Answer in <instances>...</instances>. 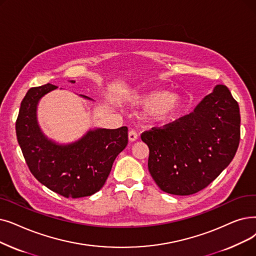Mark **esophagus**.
I'll return each mask as SVG.
<instances>
[{
    "mask_svg": "<svg viewBox=\"0 0 256 256\" xmlns=\"http://www.w3.org/2000/svg\"><path fill=\"white\" fill-rule=\"evenodd\" d=\"M138 139V135L135 130H130L128 132V140L130 141H136Z\"/></svg>",
    "mask_w": 256,
    "mask_h": 256,
    "instance_id": "34e87169",
    "label": "esophagus"
}]
</instances>
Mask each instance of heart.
<instances>
[{
	"instance_id": "obj_1",
	"label": "heart",
	"mask_w": 256,
	"mask_h": 256,
	"mask_svg": "<svg viewBox=\"0 0 256 256\" xmlns=\"http://www.w3.org/2000/svg\"><path fill=\"white\" fill-rule=\"evenodd\" d=\"M134 102L150 108V115L159 121L170 119L181 108L180 98L170 92H158L136 96Z\"/></svg>"
}]
</instances>
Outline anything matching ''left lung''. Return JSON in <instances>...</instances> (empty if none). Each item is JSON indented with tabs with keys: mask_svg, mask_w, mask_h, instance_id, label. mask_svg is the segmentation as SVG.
Listing matches in <instances>:
<instances>
[{
	"mask_svg": "<svg viewBox=\"0 0 256 256\" xmlns=\"http://www.w3.org/2000/svg\"><path fill=\"white\" fill-rule=\"evenodd\" d=\"M240 138V108L223 84L190 114L141 135L150 148L152 178L176 196L194 194L216 179L234 158Z\"/></svg>",
	"mask_w": 256,
	"mask_h": 256,
	"instance_id": "obj_1",
	"label": "left lung"
}]
</instances>
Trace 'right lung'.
I'll use <instances>...</instances> for the list:
<instances>
[{
    "instance_id": "obj_1",
    "label": "right lung",
    "mask_w": 256,
    "mask_h": 256,
    "mask_svg": "<svg viewBox=\"0 0 256 256\" xmlns=\"http://www.w3.org/2000/svg\"><path fill=\"white\" fill-rule=\"evenodd\" d=\"M56 88L47 84L28 90L16 122L18 142L31 174L50 190L70 198L92 196L102 190L116 157L128 146V128L90 130L70 144L49 140L38 126L36 108Z\"/></svg>"
}]
</instances>
